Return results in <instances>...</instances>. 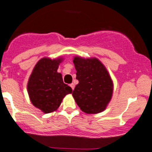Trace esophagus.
Segmentation results:
<instances>
[{
  "instance_id": "esophagus-1",
  "label": "esophagus",
  "mask_w": 152,
  "mask_h": 152,
  "mask_svg": "<svg viewBox=\"0 0 152 152\" xmlns=\"http://www.w3.org/2000/svg\"><path fill=\"white\" fill-rule=\"evenodd\" d=\"M70 86L71 87L72 90H73V89H74V88H75V85H74V84H73V83L70 84Z\"/></svg>"
}]
</instances>
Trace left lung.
Wrapping results in <instances>:
<instances>
[{"label": "left lung", "instance_id": "left-lung-1", "mask_svg": "<svg viewBox=\"0 0 152 152\" xmlns=\"http://www.w3.org/2000/svg\"><path fill=\"white\" fill-rule=\"evenodd\" d=\"M79 84L73 96L82 111L97 113L103 111L111 99L113 82L104 66L97 58L73 59Z\"/></svg>", "mask_w": 152, "mask_h": 152}]
</instances>
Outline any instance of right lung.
Returning <instances> with one entry per match:
<instances>
[{
    "mask_svg": "<svg viewBox=\"0 0 152 152\" xmlns=\"http://www.w3.org/2000/svg\"><path fill=\"white\" fill-rule=\"evenodd\" d=\"M61 61V58H42L34 67L28 82L31 102L45 113L56 110L62 99L72 93V88L64 83L61 74L57 72Z\"/></svg>",
    "mask_w": 152,
    "mask_h": 152,
    "instance_id": "obj_1",
    "label": "right lung"
}]
</instances>
